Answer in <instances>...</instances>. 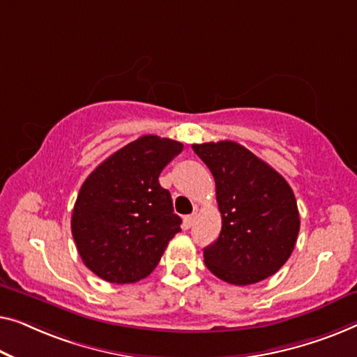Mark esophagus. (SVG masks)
Segmentation results:
<instances>
[{"mask_svg":"<svg viewBox=\"0 0 357 357\" xmlns=\"http://www.w3.org/2000/svg\"><path fill=\"white\" fill-rule=\"evenodd\" d=\"M194 222H195V213H192V215H185V217L183 218V227H184L185 229H189V228L194 225Z\"/></svg>","mask_w":357,"mask_h":357,"instance_id":"34e87169","label":"esophagus"}]
</instances>
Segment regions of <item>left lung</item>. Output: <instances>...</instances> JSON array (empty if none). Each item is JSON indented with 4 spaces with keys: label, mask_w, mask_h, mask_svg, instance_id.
<instances>
[{
    "label": "left lung",
    "mask_w": 357,
    "mask_h": 357,
    "mask_svg": "<svg viewBox=\"0 0 357 357\" xmlns=\"http://www.w3.org/2000/svg\"><path fill=\"white\" fill-rule=\"evenodd\" d=\"M215 178L222 231L204 249L215 277L245 286L272 277L293 252L299 212L293 189L278 172L238 142L194 144Z\"/></svg>",
    "instance_id": "1"
}]
</instances>
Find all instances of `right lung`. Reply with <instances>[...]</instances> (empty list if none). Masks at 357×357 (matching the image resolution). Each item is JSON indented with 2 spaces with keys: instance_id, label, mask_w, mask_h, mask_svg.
I'll list each match as a JSON object with an SVG mask.
<instances>
[{
  "instance_id": "right-lung-1",
  "label": "right lung",
  "mask_w": 357,
  "mask_h": 357,
  "mask_svg": "<svg viewBox=\"0 0 357 357\" xmlns=\"http://www.w3.org/2000/svg\"><path fill=\"white\" fill-rule=\"evenodd\" d=\"M181 150L176 140L142 135L109 155L84 181L71 229L80 259L97 277L135 283L158 265L181 231L172 194L158 176Z\"/></svg>"
}]
</instances>
